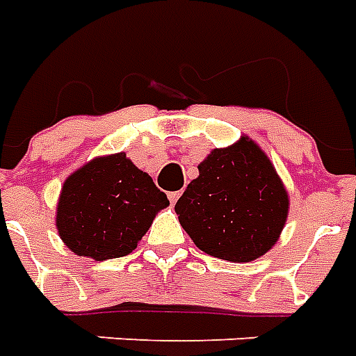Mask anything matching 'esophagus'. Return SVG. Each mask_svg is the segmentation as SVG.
Here are the masks:
<instances>
[{"label": "esophagus", "instance_id": "1", "mask_svg": "<svg viewBox=\"0 0 356 356\" xmlns=\"http://www.w3.org/2000/svg\"><path fill=\"white\" fill-rule=\"evenodd\" d=\"M181 194H183L181 190H177V192H170V194H168V197H170V203H172V205H175L179 197H181Z\"/></svg>", "mask_w": 356, "mask_h": 356}]
</instances>
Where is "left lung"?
Listing matches in <instances>:
<instances>
[{
    "label": "left lung",
    "instance_id": "8db88e82",
    "mask_svg": "<svg viewBox=\"0 0 356 356\" xmlns=\"http://www.w3.org/2000/svg\"><path fill=\"white\" fill-rule=\"evenodd\" d=\"M175 212L194 243L229 262H251L279 240L288 192L266 153L248 136L211 151Z\"/></svg>",
    "mask_w": 356,
    "mask_h": 356
}]
</instances>
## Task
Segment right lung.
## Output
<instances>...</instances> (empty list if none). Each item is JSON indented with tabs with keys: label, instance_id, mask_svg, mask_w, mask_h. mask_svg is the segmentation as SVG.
<instances>
[{
	"label": "right lung",
	"instance_id": "1",
	"mask_svg": "<svg viewBox=\"0 0 356 356\" xmlns=\"http://www.w3.org/2000/svg\"><path fill=\"white\" fill-rule=\"evenodd\" d=\"M168 205L166 194L125 153L97 156L64 181L58 236L79 257L118 259L138 245Z\"/></svg>",
	"mask_w": 356,
	"mask_h": 356
}]
</instances>
